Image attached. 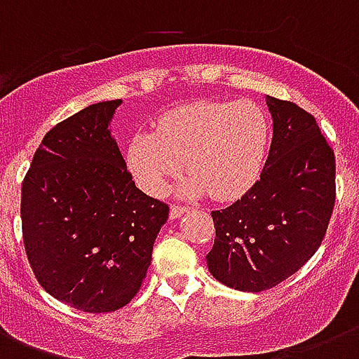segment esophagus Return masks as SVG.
Returning a JSON list of instances; mask_svg holds the SVG:
<instances>
[{
	"label": "esophagus",
	"instance_id": "34e87169",
	"mask_svg": "<svg viewBox=\"0 0 359 359\" xmlns=\"http://www.w3.org/2000/svg\"><path fill=\"white\" fill-rule=\"evenodd\" d=\"M184 212H186V207H180V205H171L169 216H171V219H177V218H180V216H182Z\"/></svg>",
	"mask_w": 359,
	"mask_h": 359
}]
</instances>
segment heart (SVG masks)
I'll return each mask as SVG.
<instances>
[{"label":"heart","instance_id":"heart-1","mask_svg":"<svg viewBox=\"0 0 359 359\" xmlns=\"http://www.w3.org/2000/svg\"><path fill=\"white\" fill-rule=\"evenodd\" d=\"M270 147V119L255 102L201 100L163 114L156 130H141L126 147L135 182L158 196L169 180L191 171L180 184L184 196L212 194L231 201L259 180Z\"/></svg>","mask_w":359,"mask_h":359}]
</instances>
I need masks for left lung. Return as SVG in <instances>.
I'll return each instance as SVG.
<instances>
[{
	"label": "left lung",
	"mask_w": 359,
	"mask_h": 359,
	"mask_svg": "<svg viewBox=\"0 0 359 359\" xmlns=\"http://www.w3.org/2000/svg\"><path fill=\"white\" fill-rule=\"evenodd\" d=\"M273 134L261 179L231 207L214 210L207 264L244 292L268 290L306 264L328 229L335 203V156L306 109L266 97Z\"/></svg>",
	"instance_id": "obj_1"
}]
</instances>
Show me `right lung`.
Returning <instances> with one entry per match:
<instances>
[{
  "instance_id": "add662e5",
  "label": "right lung",
  "mask_w": 359,
  "mask_h": 359,
  "mask_svg": "<svg viewBox=\"0 0 359 359\" xmlns=\"http://www.w3.org/2000/svg\"><path fill=\"white\" fill-rule=\"evenodd\" d=\"M121 100L55 124L22 182V236L48 294L87 313L126 306L140 290L169 207L135 188L109 123Z\"/></svg>"
}]
</instances>
